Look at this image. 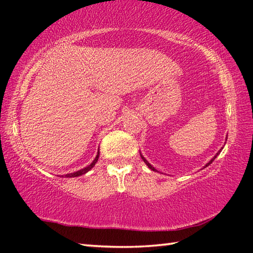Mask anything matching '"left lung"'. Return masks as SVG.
<instances>
[{"instance_id":"8db88e82","label":"left lung","mask_w":253,"mask_h":253,"mask_svg":"<svg viewBox=\"0 0 253 253\" xmlns=\"http://www.w3.org/2000/svg\"><path fill=\"white\" fill-rule=\"evenodd\" d=\"M220 152H221V149H220V151H219V153H217V154H216V155H215V156H214V157H213V158H212V160H211V161H210V162H209V163H208V164H207V165H205V166H209V165H210V164H211V163H212V162H213V161H214V160H215V157H216V156H217V155H219V154H220ZM140 157H142V158H143V161H144V162H145V164H146V165H147V166H148V168H149V169H152V170H155V172H157V170H156V169H154V168H153V166H152V165H151V164H149V163H148V162H147V161H146V160H145V158H144V156H143V155H142V154H140Z\"/></svg>"}]
</instances>
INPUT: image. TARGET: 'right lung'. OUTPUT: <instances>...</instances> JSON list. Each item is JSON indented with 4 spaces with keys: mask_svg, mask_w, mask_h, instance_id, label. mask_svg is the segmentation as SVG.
Instances as JSON below:
<instances>
[{
    "mask_svg": "<svg viewBox=\"0 0 253 253\" xmlns=\"http://www.w3.org/2000/svg\"><path fill=\"white\" fill-rule=\"evenodd\" d=\"M98 158H99V151H98L96 158H95V160H93V162L91 163L90 165H88L87 168H84V169H80V170H77V172H75V173L67 174V175H66V177H76V176H80V175H84V174H85V173L88 172V170H90V169L93 168V166H95V164H96L97 161H98Z\"/></svg>",
    "mask_w": 253,
    "mask_h": 253,
    "instance_id": "1",
    "label": "right lung"
}]
</instances>
